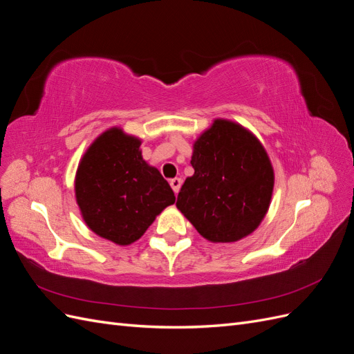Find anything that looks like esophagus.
I'll return each mask as SVG.
<instances>
[{"mask_svg":"<svg viewBox=\"0 0 354 354\" xmlns=\"http://www.w3.org/2000/svg\"><path fill=\"white\" fill-rule=\"evenodd\" d=\"M181 183H183V181H181V178H178V177L169 180V185H171V187H173L176 195L178 194V190H180V187H181Z\"/></svg>","mask_w":354,"mask_h":354,"instance_id":"34e87169","label":"esophagus"}]
</instances>
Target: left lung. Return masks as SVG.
Returning <instances> with one entry per match:
<instances>
[{
  "instance_id": "left-lung-1",
  "label": "left lung",
  "mask_w": 354,
  "mask_h": 354,
  "mask_svg": "<svg viewBox=\"0 0 354 354\" xmlns=\"http://www.w3.org/2000/svg\"><path fill=\"white\" fill-rule=\"evenodd\" d=\"M177 208L211 242H236L260 226L274 186L266 149L250 130L216 120L194 143Z\"/></svg>"
}]
</instances>
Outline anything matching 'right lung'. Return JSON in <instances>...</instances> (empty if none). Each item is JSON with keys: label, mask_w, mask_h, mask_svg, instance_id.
Listing matches in <instances>:
<instances>
[{"label": "right lung", "mask_w": 354, "mask_h": 354, "mask_svg": "<svg viewBox=\"0 0 354 354\" xmlns=\"http://www.w3.org/2000/svg\"><path fill=\"white\" fill-rule=\"evenodd\" d=\"M142 140L120 127L90 145L75 176V196L85 224L116 245L140 239L176 196L168 181L142 156Z\"/></svg>", "instance_id": "add662e5"}]
</instances>
